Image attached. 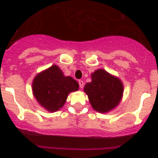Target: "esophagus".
Listing matches in <instances>:
<instances>
[{
    "label": "esophagus",
    "instance_id": "1",
    "mask_svg": "<svg viewBox=\"0 0 158 158\" xmlns=\"http://www.w3.org/2000/svg\"><path fill=\"white\" fill-rule=\"evenodd\" d=\"M78 84H79V87H80V89H83V87H84L83 81H81V80L78 81Z\"/></svg>",
    "mask_w": 158,
    "mask_h": 158
}]
</instances>
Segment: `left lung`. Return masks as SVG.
Masks as SVG:
<instances>
[{
	"label": "left lung",
	"mask_w": 158,
	"mask_h": 158,
	"mask_svg": "<svg viewBox=\"0 0 158 158\" xmlns=\"http://www.w3.org/2000/svg\"><path fill=\"white\" fill-rule=\"evenodd\" d=\"M123 85L118 78L104 69H98L92 74V81L85 86L92 108L100 113H106L116 107L123 94Z\"/></svg>",
	"instance_id": "obj_1"
}]
</instances>
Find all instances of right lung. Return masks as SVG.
<instances>
[{"label": "right lung", "mask_w": 158, "mask_h": 158, "mask_svg": "<svg viewBox=\"0 0 158 158\" xmlns=\"http://www.w3.org/2000/svg\"><path fill=\"white\" fill-rule=\"evenodd\" d=\"M78 87L76 81L65 77L61 69L53 65L35 77L33 92L40 106L55 112L63 107L69 92L78 90Z\"/></svg>", "instance_id": "1"}]
</instances>
